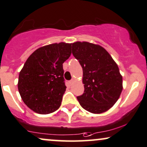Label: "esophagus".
Instances as JSON below:
<instances>
[{"mask_svg":"<svg viewBox=\"0 0 147 147\" xmlns=\"http://www.w3.org/2000/svg\"><path fill=\"white\" fill-rule=\"evenodd\" d=\"M74 79H72V80H71L69 81V84L71 85L72 84H73V82H74Z\"/></svg>","mask_w":147,"mask_h":147,"instance_id":"obj_1","label":"esophagus"}]
</instances>
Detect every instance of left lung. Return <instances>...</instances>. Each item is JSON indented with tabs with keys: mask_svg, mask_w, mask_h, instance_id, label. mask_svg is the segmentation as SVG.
<instances>
[{
	"mask_svg": "<svg viewBox=\"0 0 147 147\" xmlns=\"http://www.w3.org/2000/svg\"><path fill=\"white\" fill-rule=\"evenodd\" d=\"M72 54L83 71L84 91L77 97L80 106L93 114L108 110L123 90V77L117 64L103 47L86 41L72 43Z\"/></svg>",
	"mask_w": 147,
	"mask_h": 147,
	"instance_id": "left-lung-1",
	"label": "left lung"
}]
</instances>
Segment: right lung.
Masks as SVG:
<instances>
[{
  "label": "right lung",
  "instance_id": "right-lung-1",
  "mask_svg": "<svg viewBox=\"0 0 147 147\" xmlns=\"http://www.w3.org/2000/svg\"><path fill=\"white\" fill-rule=\"evenodd\" d=\"M71 43L41 47L28 58L19 74L22 99L36 113L47 115L59 108L66 90L63 63L71 54Z\"/></svg>",
  "mask_w": 147,
  "mask_h": 147
}]
</instances>
